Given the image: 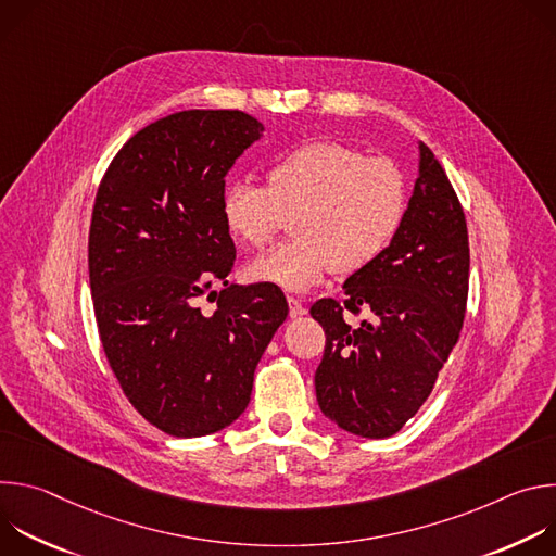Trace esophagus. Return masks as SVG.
Returning a JSON list of instances; mask_svg holds the SVG:
<instances>
[{
	"mask_svg": "<svg viewBox=\"0 0 556 556\" xmlns=\"http://www.w3.org/2000/svg\"><path fill=\"white\" fill-rule=\"evenodd\" d=\"M288 305H290V316H303L307 312V307L294 294H288Z\"/></svg>",
	"mask_w": 556,
	"mask_h": 556,
	"instance_id": "esophagus-1",
	"label": "esophagus"
}]
</instances>
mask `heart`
<instances>
[{"instance_id":"1","label":"heart","mask_w":556,"mask_h":556,"mask_svg":"<svg viewBox=\"0 0 556 556\" xmlns=\"http://www.w3.org/2000/svg\"><path fill=\"white\" fill-rule=\"evenodd\" d=\"M409 182L389 157L332 140L307 142L268 167L266 187L240 180L222 195V217L237 240L264 249L292 217L294 237L249 264L247 277L307 290L332 270L374 264L401 232Z\"/></svg>"}]
</instances>
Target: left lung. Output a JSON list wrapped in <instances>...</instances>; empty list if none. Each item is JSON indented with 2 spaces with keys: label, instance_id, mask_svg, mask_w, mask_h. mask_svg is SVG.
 <instances>
[{
  "label": "left lung",
  "instance_id": "1",
  "mask_svg": "<svg viewBox=\"0 0 556 556\" xmlns=\"http://www.w3.org/2000/svg\"><path fill=\"white\" fill-rule=\"evenodd\" d=\"M468 230L438 157L420 144V176L391 247L343 283L345 301L319 299L326 330L314 387L326 418L363 438H389L418 414L455 348L468 299ZM371 323L352 329L345 311Z\"/></svg>",
  "mask_w": 556,
  "mask_h": 556
}]
</instances>
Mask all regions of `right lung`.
<instances>
[{
    "instance_id": "add662e5",
    "label": "right lung",
    "mask_w": 556,
    "mask_h": 556,
    "mask_svg": "<svg viewBox=\"0 0 556 556\" xmlns=\"http://www.w3.org/2000/svg\"><path fill=\"white\" fill-rule=\"evenodd\" d=\"M264 131L240 110H187L136 131L94 200L88 266L108 363L153 427L215 433L242 416L255 367L288 316L273 283L228 286L224 178ZM227 288L217 295L212 281ZM217 300L204 315L199 299Z\"/></svg>"
}]
</instances>
